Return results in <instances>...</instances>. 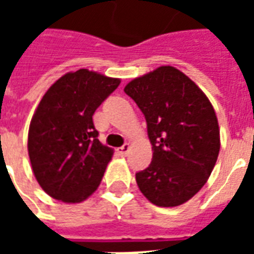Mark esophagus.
I'll list each match as a JSON object with an SVG mask.
<instances>
[{"mask_svg":"<svg viewBox=\"0 0 254 254\" xmlns=\"http://www.w3.org/2000/svg\"><path fill=\"white\" fill-rule=\"evenodd\" d=\"M129 148H130V147H129V144H124V145H122V147H120V148L117 149V151H118V154L121 155V156H125V155L129 152Z\"/></svg>","mask_w":254,"mask_h":254,"instance_id":"34e87169","label":"esophagus"}]
</instances>
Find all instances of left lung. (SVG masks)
Here are the masks:
<instances>
[{"label":"left lung","instance_id":"8db88e82","mask_svg":"<svg viewBox=\"0 0 254 254\" xmlns=\"http://www.w3.org/2000/svg\"><path fill=\"white\" fill-rule=\"evenodd\" d=\"M147 121L152 162L136 173L138 189L158 207L181 205L211 176L219 149L218 118L196 84L173 66H160L124 88Z\"/></svg>","mask_w":254,"mask_h":254}]
</instances>
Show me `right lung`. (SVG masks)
Returning a JSON list of instances; mask_svg holds the SVG:
<instances>
[{
    "label": "right lung",
    "instance_id": "add662e5",
    "mask_svg": "<svg viewBox=\"0 0 254 254\" xmlns=\"http://www.w3.org/2000/svg\"><path fill=\"white\" fill-rule=\"evenodd\" d=\"M120 78L78 69L43 95L28 130V155L36 181L53 198L80 202L99 187L113 149L100 143L92 116Z\"/></svg>",
    "mask_w": 254,
    "mask_h": 254
}]
</instances>
